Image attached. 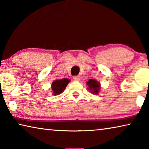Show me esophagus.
<instances>
[{"label": "esophagus", "instance_id": "1", "mask_svg": "<svg viewBox=\"0 0 149 149\" xmlns=\"http://www.w3.org/2000/svg\"><path fill=\"white\" fill-rule=\"evenodd\" d=\"M74 79L75 81H79L80 80V76H79V75H75V76H74Z\"/></svg>", "mask_w": 149, "mask_h": 149}]
</instances>
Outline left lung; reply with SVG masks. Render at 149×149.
<instances>
[{"label": "left lung", "mask_w": 149, "mask_h": 149, "mask_svg": "<svg viewBox=\"0 0 149 149\" xmlns=\"http://www.w3.org/2000/svg\"><path fill=\"white\" fill-rule=\"evenodd\" d=\"M87 84L88 86L89 87V89L91 90V91L95 93V94H98L99 93L100 90V85L99 82H97L95 79H91L88 81Z\"/></svg>", "instance_id": "1"}]
</instances>
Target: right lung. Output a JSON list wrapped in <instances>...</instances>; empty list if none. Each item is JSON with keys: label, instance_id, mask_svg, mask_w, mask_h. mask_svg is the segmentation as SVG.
Instances as JSON below:
<instances>
[{"label": "right lung", "instance_id": "right-lung-1", "mask_svg": "<svg viewBox=\"0 0 149 149\" xmlns=\"http://www.w3.org/2000/svg\"><path fill=\"white\" fill-rule=\"evenodd\" d=\"M70 81V80L66 79V78L54 81L52 84V90L53 91L54 95H59L62 93Z\"/></svg>", "mask_w": 149, "mask_h": 149}]
</instances>
